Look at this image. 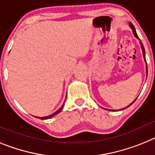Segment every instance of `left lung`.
<instances>
[{"label":"left lung","instance_id":"left-lung-1","mask_svg":"<svg viewBox=\"0 0 155 155\" xmlns=\"http://www.w3.org/2000/svg\"><path fill=\"white\" fill-rule=\"evenodd\" d=\"M130 27L131 28L132 30H133V33H134V36H135L136 38L139 39V37H138V36H137V32H136L135 28H134V25H133V24H132L131 22H130ZM140 45H141V48H142V51H143V58H144V59H145V50H144V48H143V44H142V43H141V42H140ZM145 61H146V59H145ZM146 63H147V61H146ZM146 69H147V65H146ZM136 100H137V98H136V99H135V101H136ZM135 101H134L133 102V103L130 104V105H128L126 107H129V106L131 105L132 104H134V102H135ZM126 107H124V108H122V109H121V110L125 109V108H126ZM110 111H111V110H110ZM112 111H115V110H112Z\"/></svg>","mask_w":155,"mask_h":155}]
</instances>
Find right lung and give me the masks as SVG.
Wrapping results in <instances>:
<instances>
[{
  "mask_svg": "<svg viewBox=\"0 0 155 155\" xmlns=\"http://www.w3.org/2000/svg\"><path fill=\"white\" fill-rule=\"evenodd\" d=\"M63 106H64V104H63L62 106H61V107H60V108H59V109L57 111H55V112H54V113H53V114H52V115H48V116H45V117H37V118H40V119H43V120H44V119H48V118H52V117L54 116L55 115H57V114H58V113L60 112V111H61V110H62Z\"/></svg>",
  "mask_w": 155,
  "mask_h": 155,
  "instance_id": "1",
  "label": "right lung"
}]
</instances>
